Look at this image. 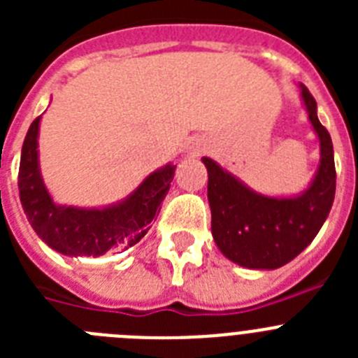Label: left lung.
<instances>
[{
	"mask_svg": "<svg viewBox=\"0 0 358 358\" xmlns=\"http://www.w3.org/2000/svg\"><path fill=\"white\" fill-rule=\"evenodd\" d=\"M301 98L321 143V164L299 197L276 199L256 194L210 157L208 201L211 235L231 262L248 268H278L294 260L327 220L335 197L334 145L317 118V103L305 85Z\"/></svg>",
	"mask_w": 358,
	"mask_h": 358,
	"instance_id": "obj_1",
	"label": "left lung"
}]
</instances>
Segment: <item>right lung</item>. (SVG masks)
Returning a JSON list of instances; mask_svg holds the SVG:
<instances>
[{
    "mask_svg": "<svg viewBox=\"0 0 358 358\" xmlns=\"http://www.w3.org/2000/svg\"><path fill=\"white\" fill-rule=\"evenodd\" d=\"M39 122L41 116L28 129L17 176L19 199L39 238L68 256H100L107 251H125L140 242L159 215L176 164L152 172L125 201L113 206L102 210L57 206L39 172Z\"/></svg>",
    "mask_w": 358,
    "mask_h": 358,
    "instance_id": "obj_1",
    "label": "right lung"
}]
</instances>
